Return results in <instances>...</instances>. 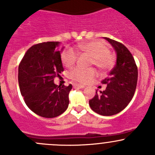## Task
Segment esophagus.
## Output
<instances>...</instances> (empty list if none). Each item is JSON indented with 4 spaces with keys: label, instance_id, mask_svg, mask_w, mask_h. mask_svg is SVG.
I'll use <instances>...</instances> for the list:
<instances>
[{
    "label": "esophagus",
    "instance_id": "obj_1",
    "mask_svg": "<svg viewBox=\"0 0 155 155\" xmlns=\"http://www.w3.org/2000/svg\"><path fill=\"white\" fill-rule=\"evenodd\" d=\"M73 87H78V88H84L85 86V85H80V84H78V83H73Z\"/></svg>",
    "mask_w": 155,
    "mask_h": 155
}]
</instances>
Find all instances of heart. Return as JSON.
Masks as SVG:
<instances>
[{
  "label": "heart",
  "instance_id": "obj_1",
  "mask_svg": "<svg viewBox=\"0 0 155 155\" xmlns=\"http://www.w3.org/2000/svg\"><path fill=\"white\" fill-rule=\"evenodd\" d=\"M79 51L91 56V64H94L101 71L105 72L110 70L114 64V58L110 54V50L102 41L83 42L77 46ZM78 52L73 48H66L61 53V61L67 68H71L78 59ZM96 76L94 68H82L76 67L69 73L71 79L80 83H85Z\"/></svg>",
  "mask_w": 155,
  "mask_h": 155
}]
</instances>
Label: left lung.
Here are the masks:
<instances>
[{
	"instance_id": "left-lung-1",
	"label": "left lung",
	"mask_w": 155,
	"mask_h": 155,
	"mask_svg": "<svg viewBox=\"0 0 155 155\" xmlns=\"http://www.w3.org/2000/svg\"><path fill=\"white\" fill-rule=\"evenodd\" d=\"M104 38L116 51V64L109 76L101 82L107 85L105 90L96 91L89 101V105L96 113L109 116L121 112L132 100L137 88L138 70L132 54L125 46L108 37Z\"/></svg>"
}]
</instances>
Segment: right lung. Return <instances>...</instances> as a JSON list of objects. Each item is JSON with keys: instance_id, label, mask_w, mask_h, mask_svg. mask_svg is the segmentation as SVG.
Returning a JSON list of instances; mask_svg holds the SVG:
<instances>
[{"instance_id": "obj_1", "label": "right lung", "mask_w": 155, "mask_h": 155, "mask_svg": "<svg viewBox=\"0 0 155 155\" xmlns=\"http://www.w3.org/2000/svg\"><path fill=\"white\" fill-rule=\"evenodd\" d=\"M59 43L34 45L18 65V85L25 102L32 112L43 118L58 116L69 105L71 84L65 86L54 83V78L64 71Z\"/></svg>"}]
</instances>
